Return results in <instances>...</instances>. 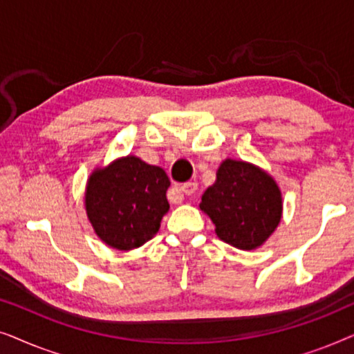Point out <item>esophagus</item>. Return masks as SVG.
I'll list each match as a JSON object with an SVG mask.
<instances>
[{
    "instance_id": "esophagus-1",
    "label": "esophagus",
    "mask_w": 354,
    "mask_h": 354,
    "mask_svg": "<svg viewBox=\"0 0 354 354\" xmlns=\"http://www.w3.org/2000/svg\"><path fill=\"white\" fill-rule=\"evenodd\" d=\"M180 190L185 193L187 196H192V195H195V192L198 190V183L196 182H187L180 187Z\"/></svg>"
}]
</instances>
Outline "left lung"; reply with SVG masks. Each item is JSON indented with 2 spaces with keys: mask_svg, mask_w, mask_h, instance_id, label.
<instances>
[{
  "mask_svg": "<svg viewBox=\"0 0 354 354\" xmlns=\"http://www.w3.org/2000/svg\"><path fill=\"white\" fill-rule=\"evenodd\" d=\"M200 207L211 217L222 241L239 250H254L277 229L282 193L263 169L225 159L217 169L214 185L203 193Z\"/></svg>",
  "mask_w": 354,
  "mask_h": 354,
  "instance_id": "obj_1",
  "label": "left lung"
}]
</instances>
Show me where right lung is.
<instances>
[{
  "label": "right lung",
  "instance_id": "add662e5",
  "mask_svg": "<svg viewBox=\"0 0 354 354\" xmlns=\"http://www.w3.org/2000/svg\"><path fill=\"white\" fill-rule=\"evenodd\" d=\"M169 185L164 169L132 154L96 169L85 192L86 216L96 235L120 251L147 243L169 211Z\"/></svg>",
  "mask_w": 354,
  "mask_h": 354
}]
</instances>
